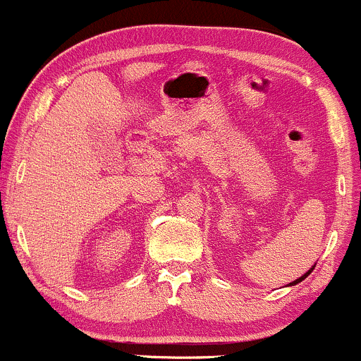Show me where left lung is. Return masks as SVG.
<instances>
[{"mask_svg":"<svg viewBox=\"0 0 361 361\" xmlns=\"http://www.w3.org/2000/svg\"><path fill=\"white\" fill-rule=\"evenodd\" d=\"M311 271H313V267H311V269H310V271H307V273H306V274H304V276H300V278H299V280H295V281H293V283H292V285H295V283H299V281H302V280H304V278H306V276H307V274H310V273H311Z\"/></svg>","mask_w":361,"mask_h":361,"instance_id":"obj_1","label":"left lung"}]
</instances>
